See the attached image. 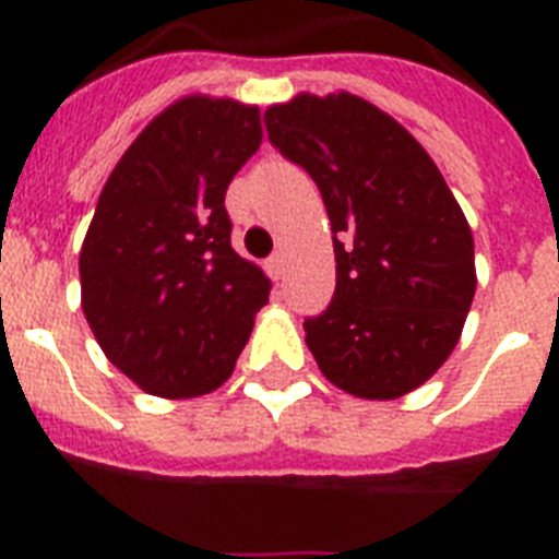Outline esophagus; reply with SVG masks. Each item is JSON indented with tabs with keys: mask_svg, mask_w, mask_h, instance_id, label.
Instances as JSON below:
<instances>
[{
	"mask_svg": "<svg viewBox=\"0 0 559 559\" xmlns=\"http://www.w3.org/2000/svg\"><path fill=\"white\" fill-rule=\"evenodd\" d=\"M265 271H269V276L271 280H283V274H285V257L283 254H274V257H269V260H265Z\"/></svg>",
	"mask_w": 559,
	"mask_h": 559,
	"instance_id": "1",
	"label": "esophagus"
}]
</instances>
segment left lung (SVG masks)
<instances>
[{"instance_id": "8db88e82", "label": "left lung", "mask_w": 559, "mask_h": 559, "mask_svg": "<svg viewBox=\"0 0 559 559\" xmlns=\"http://www.w3.org/2000/svg\"><path fill=\"white\" fill-rule=\"evenodd\" d=\"M269 136L322 190L335 296L305 341L324 378L364 400H394L437 372L476 296L473 231L428 151L349 92L265 108Z\"/></svg>"}]
</instances>
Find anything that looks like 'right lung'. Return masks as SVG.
<instances>
[{
    "instance_id": "obj_1",
    "label": "right lung",
    "mask_w": 559,
    "mask_h": 559,
    "mask_svg": "<svg viewBox=\"0 0 559 559\" xmlns=\"http://www.w3.org/2000/svg\"><path fill=\"white\" fill-rule=\"evenodd\" d=\"M263 142L260 108L185 95L108 176L81 246V308L142 392L201 397L235 372L271 280L229 243L226 187Z\"/></svg>"
}]
</instances>
